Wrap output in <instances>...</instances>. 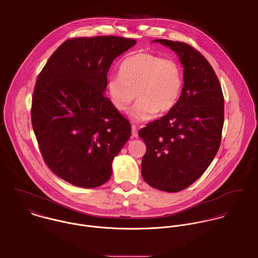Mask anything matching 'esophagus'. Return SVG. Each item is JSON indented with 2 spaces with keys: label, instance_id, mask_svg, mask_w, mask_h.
<instances>
[{
  "label": "esophagus",
  "instance_id": "obj_1",
  "mask_svg": "<svg viewBox=\"0 0 258 258\" xmlns=\"http://www.w3.org/2000/svg\"><path fill=\"white\" fill-rule=\"evenodd\" d=\"M132 137H134V138H136V137H138V131H137V127L135 126V125H132Z\"/></svg>",
  "mask_w": 258,
  "mask_h": 258
}]
</instances>
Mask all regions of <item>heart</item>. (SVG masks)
<instances>
[{"instance_id":"b5f03b06","label":"heart","mask_w":258,"mask_h":258,"mask_svg":"<svg viewBox=\"0 0 258 258\" xmlns=\"http://www.w3.org/2000/svg\"><path fill=\"white\" fill-rule=\"evenodd\" d=\"M181 65L171 58L139 52L125 58L119 66V77H111L107 92L111 104L126 112L136 97L132 116L138 121L166 114L178 103L183 89Z\"/></svg>"}]
</instances>
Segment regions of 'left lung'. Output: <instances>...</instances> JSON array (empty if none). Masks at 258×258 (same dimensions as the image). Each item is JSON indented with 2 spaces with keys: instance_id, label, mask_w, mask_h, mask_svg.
Masks as SVG:
<instances>
[{
  "instance_id": "left-lung-1",
  "label": "left lung",
  "mask_w": 258,
  "mask_h": 258,
  "mask_svg": "<svg viewBox=\"0 0 258 258\" xmlns=\"http://www.w3.org/2000/svg\"><path fill=\"white\" fill-rule=\"evenodd\" d=\"M154 42L169 47L179 56L184 85L171 111L138 133L147 147L141 171L150 186L178 192L194 183L218 152L224 97L213 68L194 47L165 39Z\"/></svg>"
}]
</instances>
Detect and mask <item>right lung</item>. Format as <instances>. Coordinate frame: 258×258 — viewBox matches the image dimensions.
<instances>
[{
	"label": "right lung",
	"mask_w": 258,
	"mask_h": 258,
	"mask_svg": "<svg viewBox=\"0 0 258 258\" xmlns=\"http://www.w3.org/2000/svg\"><path fill=\"white\" fill-rule=\"evenodd\" d=\"M135 44L117 36L71 38L38 75L31 115L41 155L51 171L75 186L106 183L130 138V122L104 92L113 60Z\"/></svg>",
	"instance_id": "add662e5"
}]
</instances>
